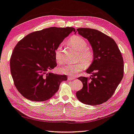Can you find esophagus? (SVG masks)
I'll return each instance as SVG.
<instances>
[{
    "label": "esophagus",
    "instance_id": "obj_1",
    "mask_svg": "<svg viewBox=\"0 0 134 134\" xmlns=\"http://www.w3.org/2000/svg\"><path fill=\"white\" fill-rule=\"evenodd\" d=\"M75 77H68V80L69 81H71V80H74L75 79Z\"/></svg>",
    "mask_w": 134,
    "mask_h": 134
}]
</instances>
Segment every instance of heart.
<instances>
[{
    "label": "heart",
    "instance_id": "b5f03b06",
    "mask_svg": "<svg viewBox=\"0 0 134 134\" xmlns=\"http://www.w3.org/2000/svg\"><path fill=\"white\" fill-rule=\"evenodd\" d=\"M69 43L78 51L77 60L80 61L76 64H67L60 67L59 71L63 74L69 76H75L76 74L93 64L95 60L94 52L87 48L88 43L82 37L79 35L72 36L69 40ZM55 59L57 63L62 64L63 62L62 54V45L60 44L55 50Z\"/></svg>",
    "mask_w": 134,
    "mask_h": 134
}]
</instances>
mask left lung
Masks as SVG:
<instances>
[{
    "instance_id": "1",
    "label": "left lung",
    "mask_w": 134,
    "mask_h": 134,
    "mask_svg": "<svg viewBox=\"0 0 134 134\" xmlns=\"http://www.w3.org/2000/svg\"><path fill=\"white\" fill-rule=\"evenodd\" d=\"M78 34L87 39L95 54L93 64L86 70L91 77H80L83 88L76 93L78 100L90 105L107 101L113 95L124 74V61L116 42L95 29L80 28Z\"/></svg>"
}]
</instances>
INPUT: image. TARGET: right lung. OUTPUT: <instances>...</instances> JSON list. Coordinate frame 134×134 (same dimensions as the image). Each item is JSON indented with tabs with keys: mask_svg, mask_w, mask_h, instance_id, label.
<instances>
[{
	"mask_svg": "<svg viewBox=\"0 0 134 134\" xmlns=\"http://www.w3.org/2000/svg\"><path fill=\"white\" fill-rule=\"evenodd\" d=\"M75 29L50 27L31 32L20 40L10 60V71L18 91L29 100L45 101L59 90L66 75L48 72L56 67L55 50Z\"/></svg>",
	"mask_w": 134,
	"mask_h": 134,
	"instance_id": "right-lung-1",
	"label": "right lung"
}]
</instances>
